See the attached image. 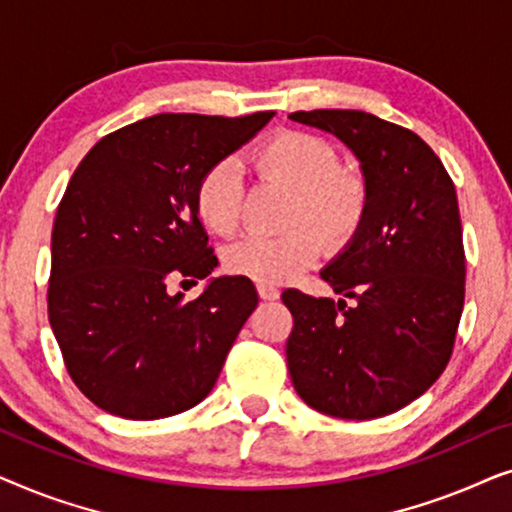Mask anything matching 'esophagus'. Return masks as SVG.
<instances>
[{
	"label": "esophagus",
	"mask_w": 512,
	"mask_h": 512,
	"mask_svg": "<svg viewBox=\"0 0 512 512\" xmlns=\"http://www.w3.org/2000/svg\"><path fill=\"white\" fill-rule=\"evenodd\" d=\"M256 291H258V296H261L263 300H277L279 298V289H277V286H272V284L258 282L256 284Z\"/></svg>",
	"instance_id": "1"
}]
</instances>
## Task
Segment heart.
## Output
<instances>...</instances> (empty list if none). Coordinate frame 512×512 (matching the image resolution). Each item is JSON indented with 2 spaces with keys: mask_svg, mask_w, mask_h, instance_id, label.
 <instances>
[{
  "mask_svg": "<svg viewBox=\"0 0 512 512\" xmlns=\"http://www.w3.org/2000/svg\"><path fill=\"white\" fill-rule=\"evenodd\" d=\"M249 167L261 179L293 191L291 228L279 237L249 235L223 251L230 275L277 284L317 261L321 238L342 247L359 233L370 207V186L354 167L340 165L328 139L303 130H279L249 153ZM195 214L209 233L233 235L242 219V179L230 160H216L200 174L193 193ZM312 225L315 230L303 227Z\"/></svg>",
  "mask_w": 512,
  "mask_h": 512,
  "instance_id": "obj_1",
  "label": "heart"
}]
</instances>
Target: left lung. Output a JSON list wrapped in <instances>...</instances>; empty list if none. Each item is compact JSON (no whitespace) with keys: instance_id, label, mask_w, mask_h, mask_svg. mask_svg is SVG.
<instances>
[{"instance_id":"obj_1","label":"left lung","mask_w":512,"mask_h":512,"mask_svg":"<svg viewBox=\"0 0 512 512\" xmlns=\"http://www.w3.org/2000/svg\"><path fill=\"white\" fill-rule=\"evenodd\" d=\"M361 160L366 221L321 270L340 300L282 293L293 314L286 363L298 396L340 419H375L422 396L450 361L464 310L457 191L422 137L366 111H293Z\"/></svg>"}]
</instances>
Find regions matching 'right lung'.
<instances>
[{"mask_svg":"<svg viewBox=\"0 0 512 512\" xmlns=\"http://www.w3.org/2000/svg\"><path fill=\"white\" fill-rule=\"evenodd\" d=\"M272 116L142 118L102 137L74 170L53 223L48 321L69 377L97 408L160 419L212 391L258 293L247 277H216L184 303L167 286L212 275L195 184Z\"/></svg>","mask_w":512,"mask_h":512,"instance_id":"1","label":"right lung"}]
</instances>
